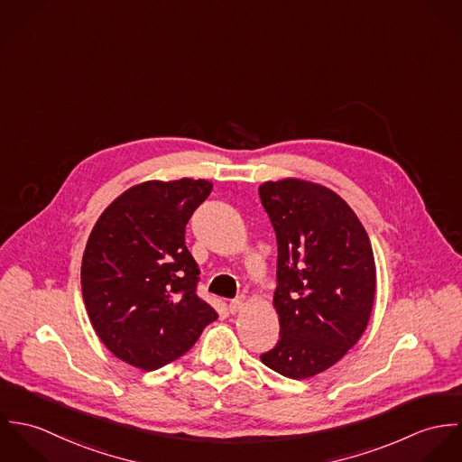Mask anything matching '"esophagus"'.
Returning <instances> with one entry per match:
<instances>
[{
	"mask_svg": "<svg viewBox=\"0 0 462 462\" xmlns=\"http://www.w3.org/2000/svg\"><path fill=\"white\" fill-rule=\"evenodd\" d=\"M244 304H245V299H244V297H238V299H235V300L229 302V311H231V313H236V311L242 310Z\"/></svg>",
	"mask_w": 462,
	"mask_h": 462,
	"instance_id": "obj_1",
	"label": "esophagus"
}]
</instances>
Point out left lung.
<instances>
[{"mask_svg":"<svg viewBox=\"0 0 462 462\" xmlns=\"http://www.w3.org/2000/svg\"><path fill=\"white\" fill-rule=\"evenodd\" d=\"M277 238L279 341L262 361L288 379L336 365L363 336L375 299L370 238L328 187L286 178L258 189Z\"/></svg>","mask_w":462,"mask_h":462,"instance_id":"obj_1","label":"left lung"}]
</instances>
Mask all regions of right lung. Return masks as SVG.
I'll return each instance as SVG.
<instances>
[{
    "instance_id": "add662e5",
    "label": "right lung",
    "mask_w": 462,
    "mask_h": 462,
    "mask_svg": "<svg viewBox=\"0 0 462 462\" xmlns=\"http://www.w3.org/2000/svg\"><path fill=\"white\" fill-rule=\"evenodd\" d=\"M213 185L206 180L143 181L97 218L81 262V293L105 346L152 372L187 354L218 319L199 299V268L185 226Z\"/></svg>"
}]
</instances>
